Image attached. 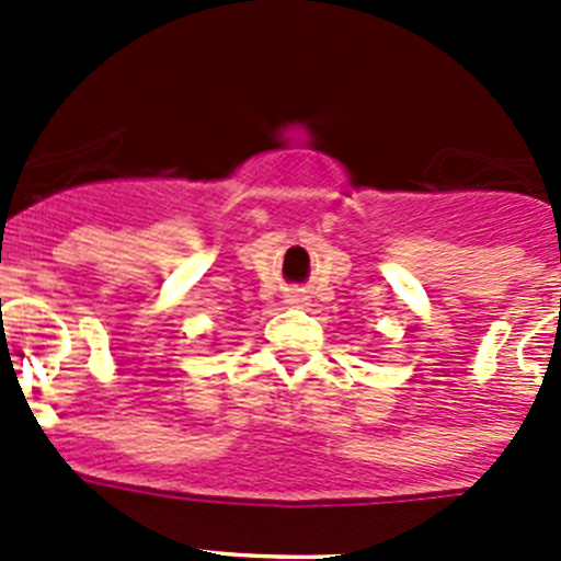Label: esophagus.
Segmentation results:
<instances>
[{
  "label": "esophagus",
  "instance_id": "esophagus-1",
  "mask_svg": "<svg viewBox=\"0 0 561 561\" xmlns=\"http://www.w3.org/2000/svg\"><path fill=\"white\" fill-rule=\"evenodd\" d=\"M306 300H309V297H306L304 291H289V295H286V304L289 306H304Z\"/></svg>",
  "mask_w": 561,
  "mask_h": 561
}]
</instances>
